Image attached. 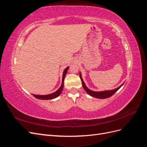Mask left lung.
Instances as JSON below:
<instances>
[{
    "instance_id": "8db88e82",
    "label": "left lung",
    "mask_w": 147,
    "mask_h": 147,
    "mask_svg": "<svg viewBox=\"0 0 147 147\" xmlns=\"http://www.w3.org/2000/svg\"><path fill=\"white\" fill-rule=\"evenodd\" d=\"M80 77L81 78V80L82 82V85L84 88V90L86 91V92L88 93L89 95L91 96L92 97H96V98H99V99H106V98H109V97H111L112 95H113L115 92H116L119 89L121 88L123 84H121V86H119L118 88L115 89V90H110V91H99V92H97V91H93L90 90V89H88L86 86L84 84V82H83L82 77L81 76V73H80Z\"/></svg>"
}]
</instances>
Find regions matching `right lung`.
I'll return each instance as SVG.
<instances>
[{
	"mask_svg": "<svg viewBox=\"0 0 147 147\" xmlns=\"http://www.w3.org/2000/svg\"><path fill=\"white\" fill-rule=\"evenodd\" d=\"M69 68V67H67L65 68V69L64 70L63 75V81H62V84L60 88L57 90L56 92L51 93V94H47V95H36V94H33V96L38 99H41V100H50V99H53L56 98V97H58L61 93L63 91V87H64V78L65 76L66 75L67 72V70Z\"/></svg>",
	"mask_w": 147,
	"mask_h": 147,
	"instance_id": "1",
	"label": "right lung"
}]
</instances>
